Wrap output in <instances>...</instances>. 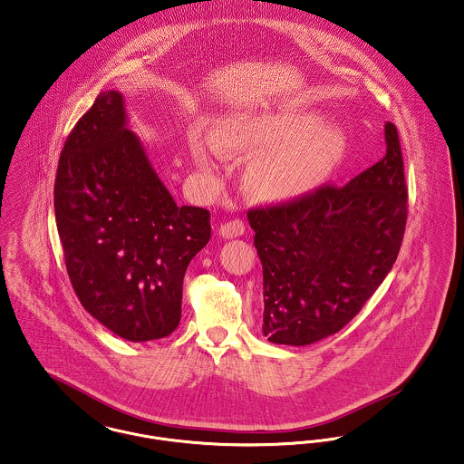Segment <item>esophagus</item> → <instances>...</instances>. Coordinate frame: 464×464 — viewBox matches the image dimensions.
<instances>
[{"mask_svg":"<svg viewBox=\"0 0 464 464\" xmlns=\"http://www.w3.org/2000/svg\"><path fill=\"white\" fill-rule=\"evenodd\" d=\"M244 233H246V224H244L240 218L224 222V224L218 227V235H220L222 238H237V237H242Z\"/></svg>","mask_w":464,"mask_h":464,"instance_id":"esophagus-1","label":"esophagus"}]
</instances>
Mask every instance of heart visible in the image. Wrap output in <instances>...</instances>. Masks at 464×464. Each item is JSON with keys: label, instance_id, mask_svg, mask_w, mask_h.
<instances>
[{"label": "heart", "instance_id": "obj_1", "mask_svg": "<svg viewBox=\"0 0 464 464\" xmlns=\"http://www.w3.org/2000/svg\"><path fill=\"white\" fill-rule=\"evenodd\" d=\"M189 149L198 166L208 168L227 154H256L246 169L248 188L273 201L296 199L321 188L349 152L343 128L324 124L310 110H276L235 115L218 135L194 126Z\"/></svg>", "mask_w": 464, "mask_h": 464}]
</instances>
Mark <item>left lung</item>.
Masks as SVG:
<instances>
[{"mask_svg": "<svg viewBox=\"0 0 464 464\" xmlns=\"http://www.w3.org/2000/svg\"><path fill=\"white\" fill-rule=\"evenodd\" d=\"M383 130L385 156L347 186L248 210L268 342L301 347L338 333L391 272L409 194L396 126L385 122Z\"/></svg>", "mask_w": 464, "mask_h": 464, "instance_id": "8db88e82", "label": "left lung"}]
</instances>
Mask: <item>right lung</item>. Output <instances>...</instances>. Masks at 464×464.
<instances>
[{
	"instance_id": "1",
	"label": "right lung",
	"mask_w": 464,
	"mask_h": 464,
	"mask_svg": "<svg viewBox=\"0 0 464 464\" xmlns=\"http://www.w3.org/2000/svg\"><path fill=\"white\" fill-rule=\"evenodd\" d=\"M54 210L83 308L130 342L173 333L186 270L210 240V212L175 203L128 130L119 91L100 92L66 138Z\"/></svg>"
}]
</instances>
